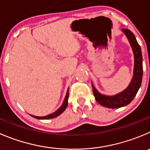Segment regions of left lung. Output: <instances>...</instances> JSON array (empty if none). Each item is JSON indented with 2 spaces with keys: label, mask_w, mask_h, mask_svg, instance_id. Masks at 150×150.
Listing matches in <instances>:
<instances>
[{
  "label": "left lung",
  "mask_w": 150,
  "mask_h": 150,
  "mask_svg": "<svg viewBox=\"0 0 150 150\" xmlns=\"http://www.w3.org/2000/svg\"><path fill=\"white\" fill-rule=\"evenodd\" d=\"M122 31L125 33L128 40L134 56L133 75L131 81L125 89L114 95H105L101 94L97 91V88L91 83L93 93L97 103L101 105L109 108H119L130 103L137 94L142 81L143 59L140 46L137 42L134 34L130 30L124 28L122 30Z\"/></svg>",
  "instance_id": "left-lung-1"
}]
</instances>
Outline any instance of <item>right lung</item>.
<instances>
[{"instance_id":"right-lung-1","label":"right lung","mask_w":150,"mask_h":150,"mask_svg":"<svg viewBox=\"0 0 150 150\" xmlns=\"http://www.w3.org/2000/svg\"><path fill=\"white\" fill-rule=\"evenodd\" d=\"M68 98H69V88H68L67 91V94L66 96H65V98L64 100L63 103H62V106L58 109L57 110H56L55 112H53V114H50L49 115L47 116H45V117H37V116H34V115H30L32 117L35 119H37V120H49V119H53V118H56V117H59L60 114H62L64 110L66 109L67 106L68 104Z\"/></svg>"}]
</instances>
